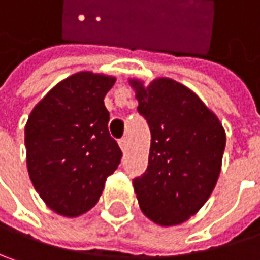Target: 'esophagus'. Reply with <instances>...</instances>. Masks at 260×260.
<instances>
[{"mask_svg": "<svg viewBox=\"0 0 260 260\" xmlns=\"http://www.w3.org/2000/svg\"><path fill=\"white\" fill-rule=\"evenodd\" d=\"M119 146H120L122 152H126V150H128V140H126V138H122V140L119 141Z\"/></svg>", "mask_w": 260, "mask_h": 260, "instance_id": "esophagus-1", "label": "esophagus"}]
</instances>
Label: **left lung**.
Listing matches in <instances>:
<instances>
[{
	"label": "left lung",
	"mask_w": 260,
	"mask_h": 260,
	"mask_svg": "<svg viewBox=\"0 0 260 260\" xmlns=\"http://www.w3.org/2000/svg\"><path fill=\"white\" fill-rule=\"evenodd\" d=\"M128 82L152 134L149 167L132 181L140 208L159 226L184 223L200 211L219 180L223 125L193 90L173 79Z\"/></svg>",
	"instance_id": "8db88e82"
}]
</instances>
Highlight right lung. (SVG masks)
Masks as SVG:
<instances>
[{"label":"right lung","mask_w":260,"mask_h":260,"mask_svg":"<svg viewBox=\"0 0 260 260\" xmlns=\"http://www.w3.org/2000/svg\"><path fill=\"white\" fill-rule=\"evenodd\" d=\"M114 83V76L76 73L53 86L28 117V174L40 198L59 216L79 217L95 207L120 164L104 106Z\"/></svg>","instance_id":"right-lung-1"}]
</instances>
